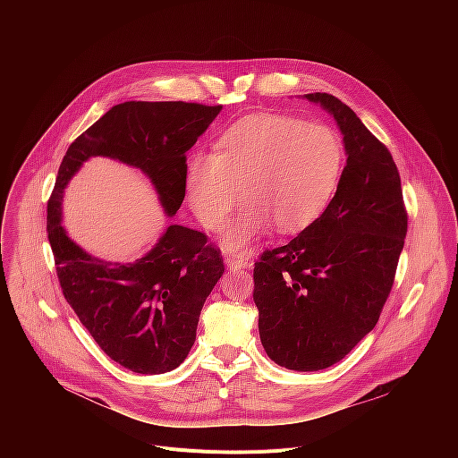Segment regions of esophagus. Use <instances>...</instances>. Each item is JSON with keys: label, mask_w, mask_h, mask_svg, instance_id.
I'll return each instance as SVG.
<instances>
[{"label": "esophagus", "mask_w": 458, "mask_h": 458, "mask_svg": "<svg viewBox=\"0 0 458 458\" xmlns=\"http://www.w3.org/2000/svg\"><path fill=\"white\" fill-rule=\"evenodd\" d=\"M226 265L230 270H251L253 263L244 255H233L226 259Z\"/></svg>", "instance_id": "1"}]
</instances>
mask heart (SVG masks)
<instances>
[{
	"instance_id": "obj_1",
	"label": "heart",
	"mask_w": 458,
	"mask_h": 458,
	"mask_svg": "<svg viewBox=\"0 0 458 458\" xmlns=\"http://www.w3.org/2000/svg\"><path fill=\"white\" fill-rule=\"evenodd\" d=\"M344 165V141L330 124L283 114L248 115L225 130L214 154L191 156L186 199L199 223L217 232L241 188L246 205L221 244L230 253H244L272 225L283 233H297L322 217L339 190Z\"/></svg>"
}]
</instances>
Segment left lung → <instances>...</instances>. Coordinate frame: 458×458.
Wrapping results in <instances>:
<instances>
[{
  "mask_svg": "<svg viewBox=\"0 0 458 458\" xmlns=\"http://www.w3.org/2000/svg\"><path fill=\"white\" fill-rule=\"evenodd\" d=\"M337 121L346 166L332 205L253 268L259 335L295 371L343 360L373 328L394 286L408 232L401 175L389 150L332 94L304 96Z\"/></svg>",
  "mask_w": 458,
  "mask_h": 458,
  "instance_id": "obj_1",
  "label": "left lung"
}]
</instances>
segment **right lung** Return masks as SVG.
Returning a JSON list of instances; mask_svg holds the SVG:
<instances>
[{
  "label": "right lung",
  "mask_w": 458,
  "mask_h": 458,
  "mask_svg": "<svg viewBox=\"0 0 458 458\" xmlns=\"http://www.w3.org/2000/svg\"><path fill=\"white\" fill-rule=\"evenodd\" d=\"M184 101H126L112 106L69 147L47 207V233L64 299L98 346L123 368L159 375L175 369L195 341L203 304L225 272L207 235L170 225L132 263L87 253L61 225L63 191L96 156L140 168L168 217L186 190V152L221 112Z\"/></svg>",
  "instance_id": "1"
}]
</instances>
